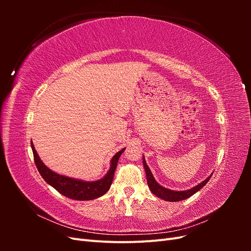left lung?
Masks as SVG:
<instances>
[{
  "instance_id": "1",
  "label": "left lung",
  "mask_w": 251,
  "mask_h": 251,
  "mask_svg": "<svg viewBox=\"0 0 251 251\" xmlns=\"http://www.w3.org/2000/svg\"><path fill=\"white\" fill-rule=\"evenodd\" d=\"M142 162H143L144 170H146L148 185H149V187L151 189V192L153 193L154 195H156L158 198L163 199L165 201H170V202H178V201L185 200V199L189 198V197H192L194 194H196L197 192L200 191V189L205 184L207 183L208 180L212 176V174H211L208 178H206L204 181H202L200 184L196 185L195 187H193L191 189H186V191H172V189H169V188H165V187L161 186L155 180L153 174H151L150 168H149L147 162H146V159H144V157H143V161Z\"/></svg>"
}]
</instances>
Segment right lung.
Masks as SVG:
<instances>
[{
    "mask_svg": "<svg viewBox=\"0 0 251 251\" xmlns=\"http://www.w3.org/2000/svg\"><path fill=\"white\" fill-rule=\"evenodd\" d=\"M31 148L33 151L35 165L43 179L46 181L49 185L54 187L58 193L64 195L65 197L79 201L94 200L96 198H100V197H101L109 191L113 182L114 172L116 170L118 159L120 155L125 151V149H123L120 150L118 153L114 155V157L111 159L110 170L105 174V176L103 178L97 181H82L78 179L66 177L63 176V175L52 172L41 160V158L37 155L34 149L32 141Z\"/></svg>",
    "mask_w": 251,
    "mask_h": 251,
    "instance_id": "obj_1",
    "label": "right lung"
}]
</instances>
